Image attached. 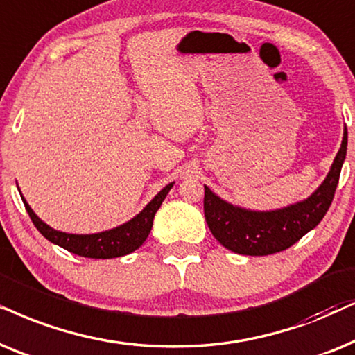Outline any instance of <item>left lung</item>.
Returning a JSON list of instances; mask_svg holds the SVG:
<instances>
[{
	"mask_svg": "<svg viewBox=\"0 0 355 355\" xmlns=\"http://www.w3.org/2000/svg\"><path fill=\"white\" fill-rule=\"evenodd\" d=\"M347 153V128L323 183L304 201L274 211H252L222 200L205 185V217L217 242L230 252L266 257L289 248L328 212Z\"/></svg>",
	"mask_w": 355,
	"mask_h": 355,
	"instance_id": "8db88e82",
	"label": "left lung"
}]
</instances>
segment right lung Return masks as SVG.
Wrapping results in <instances>:
<instances>
[{
	"label": "right lung",
	"mask_w": 355,
	"mask_h": 355,
	"mask_svg": "<svg viewBox=\"0 0 355 355\" xmlns=\"http://www.w3.org/2000/svg\"><path fill=\"white\" fill-rule=\"evenodd\" d=\"M173 182L165 185L153 200H150L139 214H136L133 219H130L125 224L113 227L110 230H103V232L97 234H68L56 230L49 224H45L39 216L32 211V207L27 205L24 200V206H26L27 212H29L32 222L37 227V230L44 235L46 240L51 243L58 245V247L68 250V252L79 254L84 258H96V259H108V258H118L125 257V254L133 253L138 250L141 245L146 242L148 235L153 229V220L157 209L162 205L165 196L172 190ZM21 193V190H19Z\"/></svg>",
	"instance_id": "obj_1"
}]
</instances>
